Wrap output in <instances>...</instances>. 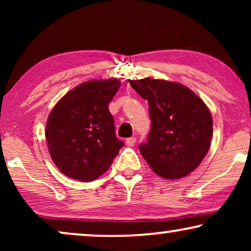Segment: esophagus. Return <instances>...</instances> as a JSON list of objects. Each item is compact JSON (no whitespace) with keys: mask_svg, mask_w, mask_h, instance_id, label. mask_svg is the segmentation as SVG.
<instances>
[{"mask_svg":"<svg viewBox=\"0 0 251 251\" xmlns=\"http://www.w3.org/2000/svg\"><path fill=\"white\" fill-rule=\"evenodd\" d=\"M126 143L128 146H133L136 143V137H129V138L126 139Z\"/></svg>","mask_w":251,"mask_h":251,"instance_id":"34e87169","label":"esophagus"}]
</instances>
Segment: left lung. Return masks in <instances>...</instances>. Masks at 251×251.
Wrapping results in <instances>:
<instances>
[{
  "label": "left lung",
  "mask_w": 251,
  "mask_h": 251,
  "mask_svg": "<svg viewBox=\"0 0 251 251\" xmlns=\"http://www.w3.org/2000/svg\"><path fill=\"white\" fill-rule=\"evenodd\" d=\"M149 101L151 130L139 151L166 179L187 176L204 159L211 143L212 119L203 100L183 84L146 77L129 81Z\"/></svg>",
  "instance_id": "left-lung-1"
}]
</instances>
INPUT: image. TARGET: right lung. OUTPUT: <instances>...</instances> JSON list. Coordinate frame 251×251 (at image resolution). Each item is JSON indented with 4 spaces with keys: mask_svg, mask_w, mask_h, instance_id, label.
<instances>
[{
    "mask_svg": "<svg viewBox=\"0 0 251 251\" xmlns=\"http://www.w3.org/2000/svg\"><path fill=\"white\" fill-rule=\"evenodd\" d=\"M120 85L115 78L84 82L51 111L46 129L48 149L58 169L72 179H96L125 145L115 135L108 109Z\"/></svg>",
    "mask_w": 251,
    "mask_h": 251,
    "instance_id": "obj_1",
    "label": "right lung"
}]
</instances>
